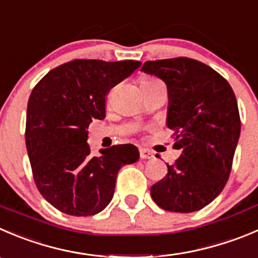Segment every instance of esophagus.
<instances>
[{"label":"esophagus","instance_id":"1","mask_svg":"<svg viewBox=\"0 0 258 258\" xmlns=\"http://www.w3.org/2000/svg\"><path fill=\"white\" fill-rule=\"evenodd\" d=\"M140 157H141V159H152V157H154V154H152L150 150L140 149Z\"/></svg>","mask_w":258,"mask_h":258}]
</instances>
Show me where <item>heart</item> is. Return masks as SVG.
I'll return each instance as SVG.
<instances>
[{"mask_svg":"<svg viewBox=\"0 0 258 258\" xmlns=\"http://www.w3.org/2000/svg\"><path fill=\"white\" fill-rule=\"evenodd\" d=\"M140 84H141L142 89H149V88H152V87L159 86V84H162V83L157 78H154V77L142 76L141 79H140Z\"/></svg>","mask_w":258,"mask_h":258,"instance_id":"heart-1","label":"heart"}]
</instances>
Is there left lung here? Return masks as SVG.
I'll return each mask as SVG.
<instances>
[{
  "instance_id": "1",
  "label": "left lung",
  "mask_w": 258,
  "mask_h": 258,
  "mask_svg": "<svg viewBox=\"0 0 258 258\" xmlns=\"http://www.w3.org/2000/svg\"><path fill=\"white\" fill-rule=\"evenodd\" d=\"M141 71L166 83L167 127L174 131L179 159L151 186L155 203L167 212L201 211L228 181L241 134L234 92L211 67L190 57L146 61Z\"/></svg>"
}]
</instances>
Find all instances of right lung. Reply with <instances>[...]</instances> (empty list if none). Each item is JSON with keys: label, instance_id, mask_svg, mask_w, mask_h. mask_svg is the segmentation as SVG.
I'll return each mask as SVG.
<instances>
[{"label": "right lung", "instance_id": "add662e5", "mask_svg": "<svg viewBox=\"0 0 258 258\" xmlns=\"http://www.w3.org/2000/svg\"><path fill=\"white\" fill-rule=\"evenodd\" d=\"M137 60L74 59L51 69L27 103L26 141L35 185L62 213L94 216L112 201L118 170L139 159L131 144L91 155L88 126L106 117L111 88L134 73Z\"/></svg>", "mask_w": 258, "mask_h": 258}]
</instances>
